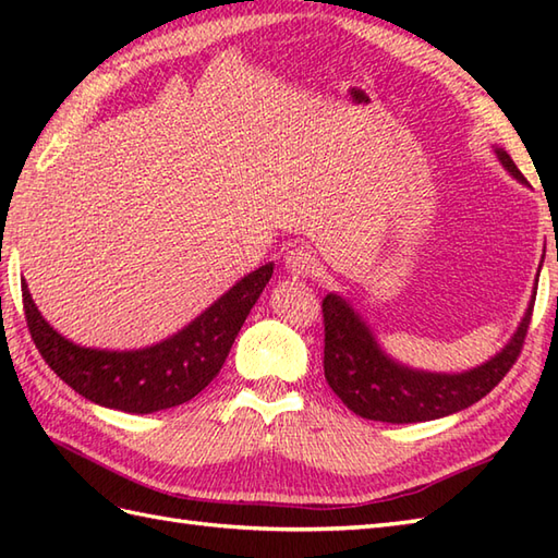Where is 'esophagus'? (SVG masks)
<instances>
[{"mask_svg":"<svg viewBox=\"0 0 558 558\" xmlns=\"http://www.w3.org/2000/svg\"><path fill=\"white\" fill-rule=\"evenodd\" d=\"M286 268L290 272H294V276L312 278L318 270H322V264H318V258L314 256V252H310V248L298 246V248H292V252H288Z\"/></svg>","mask_w":558,"mask_h":558,"instance_id":"obj_1","label":"esophagus"}]
</instances>
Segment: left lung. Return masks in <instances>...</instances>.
<instances>
[{
	"instance_id": "left-lung-1",
	"label": "left lung",
	"mask_w": 558,
	"mask_h": 558,
	"mask_svg": "<svg viewBox=\"0 0 558 558\" xmlns=\"http://www.w3.org/2000/svg\"><path fill=\"white\" fill-rule=\"evenodd\" d=\"M496 156L515 180L525 182L523 172L515 168L513 158L504 148H496ZM532 306L535 302H530L513 340L487 364L465 374H429L408 369L386 357L376 345L372 330L350 310L348 302L338 294H326L322 304L326 381L364 420L410 424L446 417L475 405L511 372L525 345Z\"/></svg>"
}]
</instances>
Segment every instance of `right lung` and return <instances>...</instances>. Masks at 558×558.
Returning <instances> with one entry per match:
<instances>
[{"mask_svg":"<svg viewBox=\"0 0 558 558\" xmlns=\"http://www.w3.org/2000/svg\"><path fill=\"white\" fill-rule=\"evenodd\" d=\"M270 276L272 264L256 268L180 333L132 352L78 348L40 316L26 280L21 298L35 348L66 386L102 408L148 414L182 405L218 376Z\"/></svg>","mask_w":558,"mask_h":558,"instance_id":"1","label":"right lung"}]
</instances>
